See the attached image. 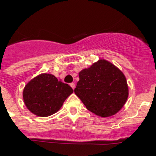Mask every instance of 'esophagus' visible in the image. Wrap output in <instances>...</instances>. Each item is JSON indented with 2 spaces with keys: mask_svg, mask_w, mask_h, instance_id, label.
Listing matches in <instances>:
<instances>
[{
  "mask_svg": "<svg viewBox=\"0 0 156 156\" xmlns=\"http://www.w3.org/2000/svg\"><path fill=\"white\" fill-rule=\"evenodd\" d=\"M70 86H71V88H72L73 89H75V84L74 83H70Z\"/></svg>",
  "mask_w": 156,
  "mask_h": 156,
  "instance_id": "34e87169",
  "label": "esophagus"
}]
</instances>
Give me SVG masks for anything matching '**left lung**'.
<instances>
[{"mask_svg": "<svg viewBox=\"0 0 156 156\" xmlns=\"http://www.w3.org/2000/svg\"><path fill=\"white\" fill-rule=\"evenodd\" d=\"M74 93L88 110L102 118L117 114L125 105L129 87L125 74L115 65L101 59L78 73Z\"/></svg>", "mask_w": 156, "mask_h": 156, "instance_id": "1", "label": "left lung"}]
</instances>
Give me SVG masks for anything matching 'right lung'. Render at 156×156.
<instances>
[{
	"label": "right lung",
	"instance_id": "right-lung-1",
	"mask_svg": "<svg viewBox=\"0 0 156 156\" xmlns=\"http://www.w3.org/2000/svg\"><path fill=\"white\" fill-rule=\"evenodd\" d=\"M73 92L72 88L60 79L51 74L42 73L27 83L23 98L31 113L39 117H48L61 108Z\"/></svg>",
	"mask_w": 156,
	"mask_h": 156
}]
</instances>
